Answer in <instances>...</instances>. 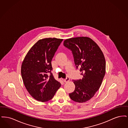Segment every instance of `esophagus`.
Instances as JSON below:
<instances>
[{
  "mask_svg": "<svg viewBox=\"0 0 128 128\" xmlns=\"http://www.w3.org/2000/svg\"><path fill=\"white\" fill-rule=\"evenodd\" d=\"M70 78H69V77H67V78L63 80V81H64V82H68L69 81H70Z\"/></svg>",
  "mask_w": 128,
  "mask_h": 128,
  "instance_id": "1",
  "label": "esophagus"
}]
</instances>
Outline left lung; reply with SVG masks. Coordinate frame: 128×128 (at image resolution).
Here are the masks:
<instances>
[{"label":"left lung","mask_w":128,"mask_h":128,"mask_svg":"<svg viewBox=\"0 0 128 128\" xmlns=\"http://www.w3.org/2000/svg\"><path fill=\"white\" fill-rule=\"evenodd\" d=\"M64 46L72 51L77 68L83 78L73 80L75 85L70 98L78 103H84L92 98L99 89L106 73V60L98 44L88 37L67 39Z\"/></svg>","instance_id":"1"}]
</instances>
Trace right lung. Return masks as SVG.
Listing matches in <instances>:
<instances>
[{
	"instance_id": "1",
	"label": "right lung",
	"mask_w": 128,
	"mask_h": 128,
	"mask_svg": "<svg viewBox=\"0 0 128 128\" xmlns=\"http://www.w3.org/2000/svg\"><path fill=\"white\" fill-rule=\"evenodd\" d=\"M62 41L56 38L38 40L28 52L22 63L21 74L25 87L30 96L38 101L51 100L61 86L51 70L52 60Z\"/></svg>"
}]
</instances>
